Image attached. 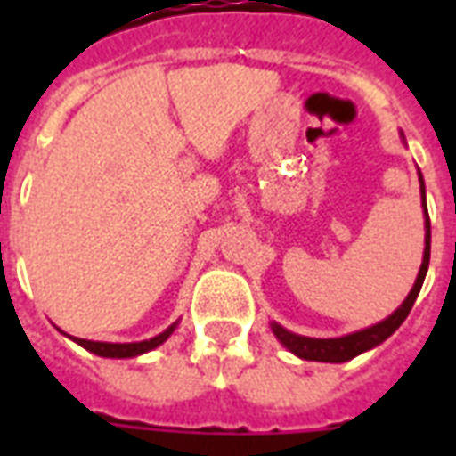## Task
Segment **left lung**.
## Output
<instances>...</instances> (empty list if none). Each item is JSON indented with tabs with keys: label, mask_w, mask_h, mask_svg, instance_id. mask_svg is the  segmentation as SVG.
Returning <instances> with one entry per match:
<instances>
[{
	"label": "left lung",
	"mask_w": 456,
	"mask_h": 456,
	"mask_svg": "<svg viewBox=\"0 0 456 456\" xmlns=\"http://www.w3.org/2000/svg\"><path fill=\"white\" fill-rule=\"evenodd\" d=\"M419 189H421V196H424V227H426V248H424V260H421V270L417 274V281L411 286L410 296L404 298V303L397 307L390 317H386L383 322L374 326H367L362 331L347 333V336H340V338H307V336H298V333H291L284 326H279L277 322H272V331L281 340V346L289 347L293 354H298L300 360H312V362H347L357 357V354L367 353L371 347L381 346L383 340L393 336V333L400 329L407 314H410L411 305L417 300L421 286H424L426 272H428V260H431V220H428V208H426V186L424 177L419 172Z\"/></svg>",
	"instance_id": "obj_1"
}]
</instances>
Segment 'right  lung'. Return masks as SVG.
Listing matches in <instances>:
<instances>
[{
  "label": "right lung",
  "instance_id": "obj_1",
  "mask_svg": "<svg viewBox=\"0 0 456 456\" xmlns=\"http://www.w3.org/2000/svg\"><path fill=\"white\" fill-rule=\"evenodd\" d=\"M175 326H177V322L172 326H167L163 333H158V336H153V338L149 340H139V343H102V340H85V338H73L77 346H82L85 350H89V353L99 354V357H118V360H123V357H137V354H144L149 353V350H153V347H158L160 343H165V340L170 338V333L175 331Z\"/></svg>",
  "mask_w": 456,
  "mask_h": 456
}]
</instances>
